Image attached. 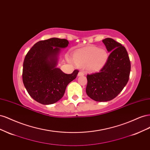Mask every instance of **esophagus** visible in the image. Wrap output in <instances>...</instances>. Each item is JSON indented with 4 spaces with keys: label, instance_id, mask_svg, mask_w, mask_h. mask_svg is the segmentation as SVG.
<instances>
[{
    "label": "esophagus",
    "instance_id": "1",
    "mask_svg": "<svg viewBox=\"0 0 150 150\" xmlns=\"http://www.w3.org/2000/svg\"><path fill=\"white\" fill-rule=\"evenodd\" d=\"M84 76V72L82 71H79L78 72V76Z\"/></svg>",
    "mask_w": 150,
    "mask_h": 150
}]
</instances>
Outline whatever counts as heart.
Wrapping results in <instances>:
<instances>
[{
  "instance_id": "heart-1",
  "label": "heart",
  "mask_w": 150,
  "mask_h": 150,
  "mask_svg": "<svg viewBox=\"0 0 150 150\" xmlns=\"http://www.w3.org/2000/svg\"><path fill=\"white\" fill-rule=\"evenodd\" d=\"M73 59L78 66H86L88 71L96 72L105 66L108 59V53L104 49L89 47L74 52Z\"/></svg>"
}]
</instances>
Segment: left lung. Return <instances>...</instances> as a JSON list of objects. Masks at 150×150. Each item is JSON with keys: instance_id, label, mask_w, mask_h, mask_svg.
I'll return each mask as SVG.
<instances>
[{"instance_id": "1", "label": "left lung", "mask_w": 150, "mask_h": 150, "mask_svg": "<svg viewBox=\"0 0 150 150\" xmlns=\"http://www.w3.org/2000/svg\"><path fill=\"white\" fill-rule=\"evenodd\" d=\"M108 59L101 71L87 75L86 92L93 100L99 102L111 101L123 89L129 80L131 63L126 48L114 39L103 40Z\"/></svg>"}]
</instances>
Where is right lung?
<instances>
[{"mask_svg": "<svg viewBox=\"0 0 150 150\" xmlns=\"http://www.w3.org/2000/svg\"><path fill=\"white\" fill-rule=\"evenodd\" d=\"M69 42L51 38L35 43L25 57L22 81L29 94L42 104L56 103L64 96L67 86L76 79L78 70L67 74L57 67L61 49Z\"/></svg>", "mask_w": 150, "mask_h": 150, "instance_id": "add662e5", "label": "right lung"}]
</instances>
